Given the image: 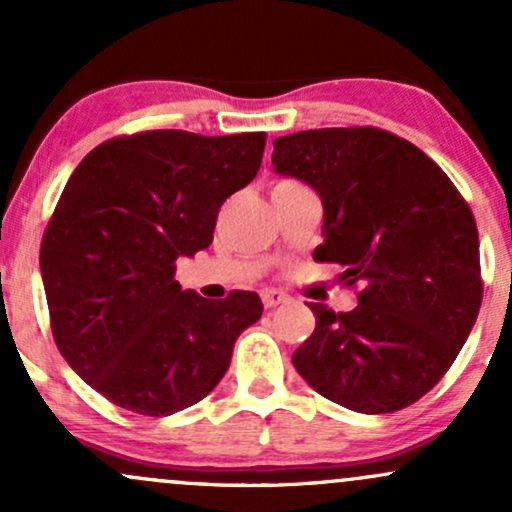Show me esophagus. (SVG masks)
<instances>
[{
	"label": "esophagus",
	"instance_id": "34e87169",
	"mask_svg": "<svg viewBox=\"0 0 512 512\" xmlns=\"http://www.w3.org/2000/svg\"><path fill=\"white\" fill-rule=\"evenodd\" d=\"M262 303L264 308H276L281 303H289V296L284 291H274V289H264L262 291Z\"/></svg>",
	"mask_w": 512,
	"mask_h": 512
}]
</instances>
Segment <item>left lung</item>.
<instances>
[{
  "label": "left lung",
  "instance_id": "left-lung-1",
  "mask_svg": "<svg viewBox=\"0 0 512 512\" xmlns=\"http://www.w3.org/2000/svg\"><path fill=\"white\" fill-rule=\"evenodd\" d=\"M274 170L322 199L317 262L361 284L351 313L315 303L293 366L322 397L390 414L424 397L467 342L481 305L479 233L448 175L407 139L375 127L274 139Z\"/></svg>",
  "mask_w": 512,
  "mask_h": 512
}]
</instances>
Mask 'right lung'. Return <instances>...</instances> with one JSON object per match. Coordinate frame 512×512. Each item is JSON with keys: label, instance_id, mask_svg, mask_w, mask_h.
<instances>
[{"label": "right lung", "instance_id": "add662e5", "mask_svg": "<svg viewBox=\"0 0 512 512\" xmlns=\"http://www.w3.org/2000/svg\"><path fill=\"white\" fill-rule=\"evenodd\" d=\"M264 142V132L182 129L117 137L64 187L40 245L52 334L74 373L117 407L170 416L197 404L262 317L255 291L226 301L182 291L175 262L209 248L221 204L255 178Z\"/></svg>", "mask_w": 512, "mask_h": 512}]
</instances>
